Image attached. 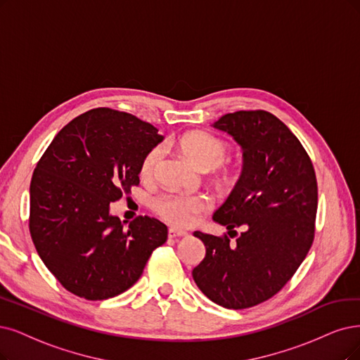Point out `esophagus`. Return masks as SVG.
I'll return each mask as SVG.
<instances>
[{"label": "esophagus", "instance_id": "34e87169", "mask_svg": "<svg viewBox=\"0 0 360 360\" xmlns=\"http://www.w3.org/2000/svg\"><path fill=\"white\" fill-rule=\"evenodd\" d=\"M188 233L184 231V230H178V229H169V237L170 238H176V237H185Z\"/></svg>", "mask_w": 360, "mask_h": 360}]
</instances>
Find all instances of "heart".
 Listing matches in <instances>:
<instances>
[{
	"mask_svg": "<svg viewBox=\"0 0 360 360\" xmlns=\"http://www.w3.org/2000/svg\"><path fill=\"white\" fill-rule=\"evenodd\" d=\"M182 151L187 154L191 162L202 170L217 169L227 158V145L218 138L205 131H191L182 136L179 141ZM163 146L155 145L146 153L141 162V176L151 178L157 166L163 158ZM210 202L206 195H191L182 193H165L154 198L153 207L157 214L166 222L176 225V227H187L191 225L197 215L202 214Z\"/></svg>",
	"mask_w": 360,
	"mask_h": 360,
	"instance_id": "obj_1",
	"label": "heart"
}]
</instances>
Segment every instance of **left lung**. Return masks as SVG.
<instances>
[{"label":"left lung","instance_id":"8db88e82","mask_svg":"<svg viewBox=\"0 0 360 360\" xmlns=\"http://www.w3.org/2000/svg\"><path fill=\"white\" fill-rule=\"evenodd\" d=\"M212 127L229 133L243 151L242 175L212 219L229 234L236 226H243L244 233L231 245L227 236L194 231L206 255L193 278L215 304L249 309L276 295L309 254L317 210L316 173L297 136L267 111L225 114Z\"/></svg>","mask_w":360,"mask_h":360}]
</instances>
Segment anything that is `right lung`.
<instances>
[{"label":"right lung","instance_id":"right-lung-1","mask_svg":"<svg viewBox=\"0 0 360 360\" xmlns=\"http://www.w3.org/2000/svg\"><path fill=\"white\" fill-rule=\"evenodd\" d=\"M163 141L135 115L90 110L66 124L39 158L31 181L30 231L60 285L90 301L135 285L167 227L139 217L124 227L110 206L139 184L141 162Z\"/></svg>","mask_w":360,"mask_h":360}]
</instances>
